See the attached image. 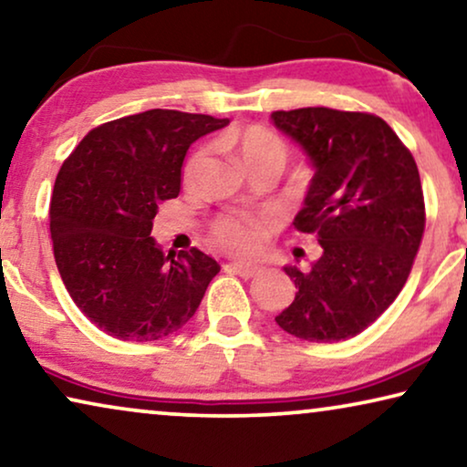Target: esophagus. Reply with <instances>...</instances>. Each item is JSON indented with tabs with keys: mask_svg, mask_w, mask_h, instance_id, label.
<instances>
[{
	"mask_svg": "<svg viewBox=\"0 0 467 467\" xmlns=\"http://www.w3.org/2000/svg\"><path fill=\"white\" fill-rule=\"evenodd\" d=\"M225 270L238 274V276H244V278H251L254 274H259V265H251V264H229Z\"/></svg>",
	"mask_w": 467,
	"mask_h": 467,
	"instance_id": "obj_1",
	"label": "esophagus"
}]
</instances>
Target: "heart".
<instances>
[{
	"label": "heart",
	"mask_w": 467,
	"mask_h": 467,
	"mask_svg": "<svg viewBox=\"0 0 467 467\" xmlns=\"http://www.w3.org/2000/svg\"><path fill=\"white\" fill-rule=\"evenodd\" d=\"M221 146L232 149L240 157L242 165L248 171L259 168H285L286 161V144L276 133L265 130V127H248L244 131L225 133L219 140ZM206 159V150H197L187 161L184 168V181L191 182L200 170V165ZM261 227L251 219L242 216H225L214 225V242L221 248L235 254H251L261 246Z\"/></svg>",
	"instance_id": "heart-1"
}]
</instances>
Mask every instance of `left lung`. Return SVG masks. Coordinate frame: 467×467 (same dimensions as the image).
Returning a JSON list of instances; mask_svg holds the SVG:
<instances>
[{"mask_svg":"<svg viewBox=\"0 0 467 467\" xmlns=\"http://www.w3.org/2000/svg\"><path fill=\"white\" fill-rule=\"evenodd\" d=\"M312 165L296 214L317 234L321 257L310 272L285 265L297 293L276 317L308 342H340L369 327L400 296L425 229V202L410 150L380 117L331 108L272 112Z\"/></svg>","mask_w":467,"mask_h":467,"instance_id":"obj_1","label":"left lung"}]
</instances>
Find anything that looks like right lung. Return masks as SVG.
<instances>
[{
  "mask_svg": "<svg viewBox=\"0 0 467 467\" xmlns=\"http://www.w3.org/2000/svg\"><path fill=\"white\" fill-rule=\"evenodd\" d=\"M225 125L157 108L95 127L61 165L50 202L57 270L108 336L152 342L174 334L219 274L197 248L165 257L150 232L159 203L181 193L189 146Z\"/></svg>",
  "mask_w": 467,
  "mask_h": 467,
  "instance_id": "obj_1",
  "label": "right lung"
}]
</instances>
